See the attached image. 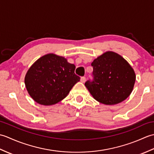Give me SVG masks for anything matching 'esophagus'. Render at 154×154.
Segmentation results:
<instances>
[{
  "instance_id": "obj_1",
  "label": "esophagus",
  "mask_w": 154,
  "mask_h": 154,
  "mask_svg": "<svg viewBox=\"0 0 154 154\" xmlns=\"http://www.w3.org/2000/svg\"><path fill=\"white\" fill-rule=\"evenodd\" d=\"M85 81H86V78L85 77H82L81 78V83H85Z\"/></svg>"
}]
</instances>
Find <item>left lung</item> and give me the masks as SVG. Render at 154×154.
I'll use <instances>...</instances> for the list:
<instances>
[{
    "label": "left lung",
    "mask_w": 154,
    "mask_h": 154,
    "mask_svg": "<svg viewBox=\"0 0 154 154\" xmlns=\"http://www.w3.org/2000/svg\"><path fill=\"white\" fill-rule=\"evenodd\" d=\"M93 81L85 85L98 102L114 105L130 96L136 81V74L128 62L120 55L109 51L91 63Z\"/></svg>",
    "instance_id": "obj_1"
}]
</instances>
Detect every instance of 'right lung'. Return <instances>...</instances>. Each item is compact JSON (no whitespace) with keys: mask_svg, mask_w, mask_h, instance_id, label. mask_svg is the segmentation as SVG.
Masks as SVG:
<instances>
[{"mask_svg":"<svg viewBox=\"0 0 154 154\" xmlns=\"http://www.w3.org/2000/svg\"><path fill=\"white\" fill-rule=\"evenodd\" d=\"M75 65L67 59L48 54L35 61L24 78L30 96L38 104L50 106L67 96L80 77L75 74Z\"/></svg>","mask_w":154,"mask_h":154,"instance_id":"1","label":"right lung"}]
</instances>
